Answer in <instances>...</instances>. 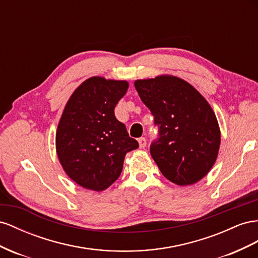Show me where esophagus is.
<instances>
[{
    "mask_svg": "<svg viewBox=\"0 0 258 258\" xmlns=\"http://www.w3.org/2000/svg\"><path fill=\"white\" fill-rule=\"evenodd\" d=\"M138 144H139V148H145L146 147V145H147V141H146V138L145 137H141V138H138Z\"/></svg>",
    "mask_w": 258,
    "mask_h": 258,
    "instance_id": "obj_1",
    "label": "esophagus"
}]
</instances>
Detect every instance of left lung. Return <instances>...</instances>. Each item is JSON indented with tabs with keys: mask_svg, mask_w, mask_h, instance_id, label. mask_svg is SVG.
<instances>
[{
	"mask_svg": "<svg viewBox=\"0 0 258 258\" xmlns=\"http://www.w3.org/2000/svg\"><path fill=\"white\" fill-rule=\"evenodd\" d=\"M134 85L159 127L150 153L161 173L178 186L201 180L220 146L219 125L207 99L187 81L170 75L136 80Z\"/></svg>",
	"mask_w": 258,
	"mask_h": 258,
	"instance_id": "left-lung-1",
	"label": "left lung"
}]
</instances>
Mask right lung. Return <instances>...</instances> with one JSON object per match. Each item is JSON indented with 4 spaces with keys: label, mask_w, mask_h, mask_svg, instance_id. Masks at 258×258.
<instances>
[{
    "label": "right lung",
    "mask_w": 258,
    "mask_h": 258,
    "mask_svg": "<svg viewBox=\"0 0 258 258\" xmlns=\"http://www.w3.org/2000/svg\"><path fill=\"white\" fill-rule=\"evenodd\" d=\"M127 81L92 77L76 88L56 131V152L69 177L88 190L102 191L119 178L126 153L137 149L114 108Z\"/></svg>",
    "instance_id": "1"
}]
</instances>
